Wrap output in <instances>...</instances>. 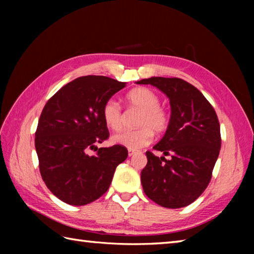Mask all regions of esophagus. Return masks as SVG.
Masks as SVG:
<instances>
[{
    "label": "esophagus",
    "mask_w": 254,
    "mask_h": 254,
    "mask_svg": "<svg viewBox=\"0 0 254 254\" xmlns=\"http://www.w3.org/2000/svg\"><path fill=\"white\" fill-rule=\"evenodd\" d=\"M136 154V150H133V149H128V153H127V155H128V157H131V156H133V155H135Z\"/></svg>",
    "instance_id": "esophagus-1"
}]
</instances>
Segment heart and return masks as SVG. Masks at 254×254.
<instances>
[{
  "label": "heart",
  "mask_w": 254,
  "mask_h": 254,
  "mask_svg": "<svg viewBox=\"0 0 254 254\" xmlns=\"http://www.w3.org/2000/svg\"><path fill=\"white\" fill-rule=\"evenodd\" d=\"M127 101L131 108L139 110L135 126L137 128L123 131L112 136V142L128 149H138L152 142L154 133L163 134L170 124V113L160 106L159 96L146 87L132 89L127 95ZM102 119L106 126L113 131L123 126V115L120 105L116 100H107L102 106Z\"/></svg>",
  "instance_id": "b5f03b06"
}]
</instances>
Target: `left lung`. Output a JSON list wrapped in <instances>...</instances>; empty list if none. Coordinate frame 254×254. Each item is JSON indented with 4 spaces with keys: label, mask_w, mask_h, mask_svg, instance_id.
<instances>
[{
    "label": "left lung",
    "mask_w": 254,
    "mask_h": 254,
    "mask_svg": "<svg viewBox=\"0 0 254 254\" xmlns=\"http://www.w3.org/2000/svg\"><path fill=\"white\" fill-rule=\"evenodd\" d=\"M136 84L153 85L170 100V124L154 149L146 152L141 181L145 194L167 208L193 203L207 188L222 138L216 112L197 88L178 77H150Z\"/></svg>",
    "instance_id": "left-lung-1"
}]
</instances>
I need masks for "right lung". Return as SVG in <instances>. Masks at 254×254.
Instances as JSON below:
<instances>
[{
  "label": "right lung",
  "instance_id": "1",
  "mask_svg": "<svg viewBox=\"0 0 254 254\" xmlns=\"http://www.w3.org/2000/svg\"><path fill=\"white\" fill-rule=\"evenodd\" d=\"M126 83L88 75L64 85L48 100L38 122L35 146L48 189L64 203L86 205L110 187L127 157L122 145L96 146L109 137L102 106ZM96 152L89 155V150Z\"/></svg>",
  "mask_w": 254,
  "mask_h": 254
}]
</instances>
